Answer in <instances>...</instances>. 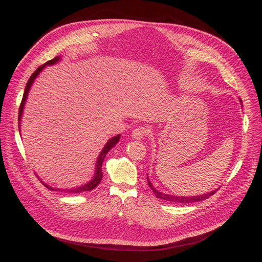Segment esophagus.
Wrapping results in <instances>:
<instances>
[{
    "instance_id": "esophagus-1",
    "label": "esophagus",
    "mask_w": 262,
    "mask_h": 262,
    "mask_svg": "<svg viewBox=\"0 0 262 262\" xmlns=\"http://www.w3.org/2000/svg\"><path fill=\"white\" fill-rule=\"evenodd\" d=\"M148 133V128H146L145 126H139L137 128H135L133 132H132V137L134 139H137V140H141L143 139Z\"/></svg>"
}]
</instances>
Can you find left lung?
Here are the masks:
<instances>
[{
    "instance_id": "left-lung-1",
    "label": "left lung",
    "mask_w": 262,
    "mask_h": 262,
    "mask_svg": "<svg viewBox=\"0 0 262 262\" xmlns=\"http://www.w3.org/2000/svg\"><path fill=\"white\" fill-rule=\"evenodd\" d=\"M241 102H242V99H239ZM147 181H148V185L150 186V189L152 190V192L155 193V195L157 196V198L159 199H162V200H165V201H170V202H177V203H193V202H199V201H202V200H205V199H208L211 195H213L215 193V191H212L210 193H207V194H203V195H199V196H191V197H183V196H172V195H169V194H164L162 192H159L158 190H156L154 188L152 183L150 182V180L148 179L147 177Z\"/></svg>"
}]
</instances>
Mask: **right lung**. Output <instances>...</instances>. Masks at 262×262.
Masks as SVG:
<instances>
[{
  "mask_svg": "<svg viewBox=\"0 0 262 262\" xmlns=\"http://www.w3.org/2000/svg\"><path fill=\"white\" fill-rule=\"evenodd\" d=\"M58 61H60V57H55L54 59L48 61L46 64L39 66L38 68H37L32 76L30 77V79L28 80L27 82V85H26V88H25V92H24V96H23V99H21V102H20V105H19V112H18V129L20 130V120H21V116H23V112H24V106H25V103H26V100H27V97H28V93L30 91V88L32 86V84L34 83L35 79L37 78V76L40 73V71L48 65H53V64H56ZM120 139V135H117L115 137H113L112 139H110L107 141V143L104 145V147L102 148V150L96 161V165H95V174L93 176V178L87 182L86 184H83L81 186H79V188H74V189H65V190H61V189H55V188H52V186H49L48 184H45L48 189L52 190V191H65L66 193H72V194H78V193H82V192H87V191H91L93 190L94 188H96V186L98 185V183L101 181L102 179V170H101V166H102V163L104 161V158L106 156V154L111 150L112 148H113L119 141Z\"/></svg>",
  "mask_w": 262,
  "mask_h": 262,
  "instance_id": "right-lung-1",
  "label": "right lung"
}]
</instances>
